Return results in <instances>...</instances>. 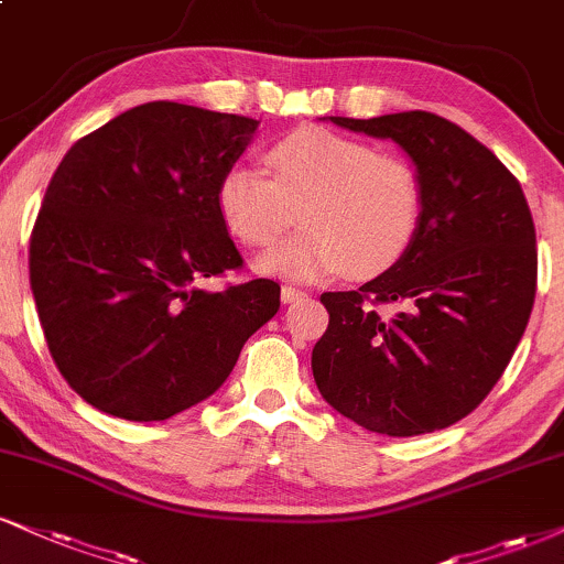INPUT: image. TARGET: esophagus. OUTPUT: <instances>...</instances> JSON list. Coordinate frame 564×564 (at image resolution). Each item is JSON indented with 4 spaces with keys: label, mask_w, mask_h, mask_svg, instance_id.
<instances>
[{
    "label": "esophagus",
    "mask_w": 564,
    "mask_h": 564,
    "mask_svg": "<svg viewBox=\"0 0 564 564\" xmlns=\"http://www.w3.org/2000/svg\"><path fill=\"white\" fill-rule=\"evenodd\" d=\"M305 295L303 290H297V288H293V284H282V303H297V301H305Z\"/></svg>",
    "instance_id": "obj_1"
}]
</instances>
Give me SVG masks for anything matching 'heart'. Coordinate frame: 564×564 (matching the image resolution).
I'll return each instance as SVG.
<instances>
[{
  "instance_id": "1",
  "label": "heart",
  "mask_w": 564,
  "mask_h": 564,
  "mask_svg": "<svg viewBox=\"0 0 564 564\" xmlns=\"http://www.w3.org/2000/svg\"><path fill=\"white\" fill-rule=\"evenodd\" d=\"M269 172L232 164L217 185L225 225L248 246H269L301 217L303 232L259 256L256 267L311 282L345 269L373 276L413 246L423 219L419 170L371 143L305 124L267 154Z\"/></svg>"
}]
</instances>
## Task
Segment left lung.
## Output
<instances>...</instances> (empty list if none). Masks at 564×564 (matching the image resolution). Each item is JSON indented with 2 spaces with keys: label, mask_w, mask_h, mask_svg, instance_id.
Segmentation results:
<instances>
[{
  "label": "left lung",
  "mask_w": 564,
  "mask_h": 564,
  "mask_svg": "<svg viewBox=\"0 0 564 564\" xmlns=\"http://www.w3.org/2000/svg\"><path fill=\"white\" fill-rule=\"evenodd\" d=\"M329 120L405 151L423 183V219L392 269L322 295L329 326L311 356L316 387L377 434L447 429L491 392L531 316L539 259L523 187L440 115Z\"/></svg>",
  "instance_id": "left-lung-1"
}]
</instances>
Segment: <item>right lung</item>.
Returning <instances> with one entry per match:
<instances>
[{
	"label": "right lung",
	"mask_w": 564,
	"mask_h": 564,
	"mask_svg": "<svg viewBox=\"0 0 564 564\" xmlns=\"http://www.w3.org/2000/svg\"><path fill=\"white\" fill-rule=\"evenodd\" d=\"M259 120L151 101L80 138L46 187L31 290L48 352L88 405L166 421L225 384L280 284L200 288L240 269L217 185Z\"/></svg>",
	"instance_id": "1"
}]
</instances>
